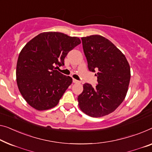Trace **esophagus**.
<instances>
[{
	"mask_svg": "<svg viewBox=\"0 0 152 152\" xmlns=\"http://www.w3.org/2000/svg\"><path fill=\"white\" fill-rule=\"evenodd\" d=\"M73 83H80V81H78V80H76V79H74V78H73Z\"/></svg>",
	"mask_w": 152,
	"mask_h": 152,
	"instance_id": "34e87169",
	"label": "esophagus"
}]
</instances>
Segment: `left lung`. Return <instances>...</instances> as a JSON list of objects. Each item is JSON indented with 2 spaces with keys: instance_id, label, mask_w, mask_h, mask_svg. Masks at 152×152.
Masks as SVG:
<instances>
[{
  "instance_id": "obj_1",
  "label": "left lung",
  "mask_w": 152,
  "mask_h": 152,
  "mask_svg": "<svg viewBox=\"0 0 152 152\" xmlns=\"http://www.w3.org/2000/svg\"><path fill=\"white\" fill-rule=\"evenodd\" d=\"M88 68L96 72L98 85H83L78 96L79 107L93 117L107 115L125 99L130 80V67L126 56L113 43L101 35L82 37Z\"/></svg>"
}]
</instances>
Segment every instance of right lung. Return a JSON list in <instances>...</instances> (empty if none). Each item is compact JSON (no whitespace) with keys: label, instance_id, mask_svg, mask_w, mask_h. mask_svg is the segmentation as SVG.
Wrapping results in <instances>:
<instances>
[{"label":"right lung","instance_id":"add662e5","mask_svg":"<svg viewBox=\"0 0 152 152\" xmlns=\"http://www.w3.org/2000/svg\"><path fill=\"white\" fill-rule=\"evenodd\" d=\"M80 43L76 37L45 32L24 46L18 56L16 80L20 94L29 105L44 110L58 104L72 78L54 66L64 65L67 53Z\"/></svg>","mask_w":152,"mask_h":152}]
</instances>
